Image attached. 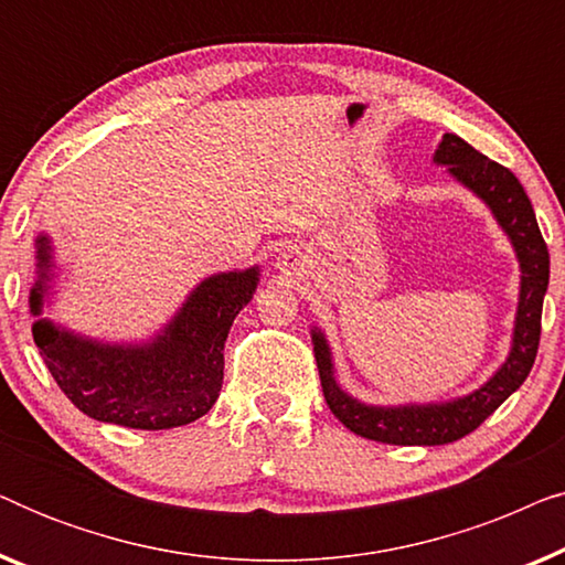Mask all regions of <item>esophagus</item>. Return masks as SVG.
<instances>
[{
  "label": "esophagus",
  "instance_id": "1",
  "mask_svg": "<svg viewBox=\"0 0 565 565\" xmlns=\"http://www.w3.org/2000/svg\"><path fill=\"white\" fill-rule=\"evenodd\" d=\"M300 262H303V252L300 246H282L280 254H277V267L280 269H298Z\"/></svg>",
  "mask_w": 565,
  "mask_h": 565
}]
</instances>
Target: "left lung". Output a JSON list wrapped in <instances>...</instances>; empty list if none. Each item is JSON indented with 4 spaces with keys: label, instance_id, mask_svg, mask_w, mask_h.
<instances>
[{
    "label": "left lung",
    "instance_id": "1",
    "mask_svg": "<svg viewBox=\"0 0 565 565\" xmlns=\"http://www.w3.org/2000/svg\"><path fill=\"white\" fill-rule=\"evenodd\" d=\"M435 164H445L460 184L491 207L520 259V303H516L512 350L504 365L481 388L445 404L367 406L339 388L327 337L313 329V352L319 365L323 398L331 414L354 435L385 445H447L481 427L524 383L537 358L543 298L551 277V254L543 242L535 211L520 180L460 136L445 134L435 151Z\"/></svg>",
    "mask_w": 565,
    "mask_h": 565
}]
</instances>
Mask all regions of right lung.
<instances>
[{
    "label": "right lung",
    "instance_id": "add662e5",
    "mask_svg": "<svg viewBox=\"0 0 565 565\" xmlns=\"http://www.w3.org/2000/svg\"><path fill=\"white\" fill-rule=\"evenodd\" d=\"M35 249L30 313L41 316L53 280L51 238L38 236ZM257 282L259 267L205 277L151 342H97L49 319L33 323V339L58 388L92 419L130 429L182 427L218 398L223 344Z\"/></svg>",
    "mask_w": 565,
    "mask_h": 565
}]
</instances>
